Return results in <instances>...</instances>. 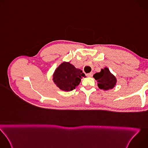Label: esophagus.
I'll return each mask as SVG.
<instances>
[{
	"mask_svg": "<svg viewBox=\"0 0 148 148\" xmlns=\"http://www.w3.org/2000/svg\"><path fill=\"white\" fill-rule=\"evenodd\" d=\"M92 75H93V73H90L87 74V76L89 77H92Z\"/></svg>",
	"mask_w": 148,
	"mask_h": 148,
	"instance_id": "esophagus-1",
	"label": "esophagus"
}]
</instances>
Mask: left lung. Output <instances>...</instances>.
I'll use <instances>...</instances> for the list:
<instances>
[{
  "instance_id": "left-lung-1",
  "label": "left lung",
  "mask_w": 148,
  "mask_h": 148,
  "mask_svg": "<svg viewBox=\"0 0 148 148\" xmlns=\"http://www.w3.org/2000/svg\"><path fill=\"white\" fill-rule=\"evenodd\" d=\"M93 77L97 80L98 87L101 90L112 89L116 84V78L110 73L108 68L102 69L100 73H95Z\"/></svg>"
}]
</instances>
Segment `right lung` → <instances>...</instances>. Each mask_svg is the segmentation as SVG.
I'll return each instance as SVG.
<instances>
[{
    "mask_svg": "<svg viewBox=\"0 0 148 148\" xmlns=\"http://www.w3.org/2000/svg\"><path fill=\"white\" fill-rule=\"evenodd\" d=\"M83 77L85 74L81 70L76 69L70 62H64L56 70L53 80L60 90L70 91L79 85Z\"/></svg>",
    "mask_w": 148,
    "mask_h": 148,
    "instance_id": "right-lung-1",
    "label": "right lung"
}]
</instances>
